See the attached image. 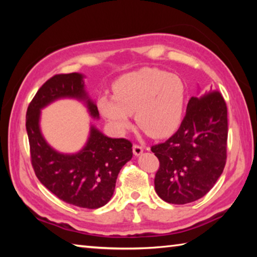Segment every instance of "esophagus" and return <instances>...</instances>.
<instances>
[{
    "label": "esophagus",
    "instance_id": "esophagus-1",
    "mask_svg": "<svg viewBox=\"0 0 257 257\" xmlns=\"http://www.w3.org/2000/svg\"><path fill=\"white\" fill-rule=\"evenodd\" d=\"M133 152H134L135 155L139 156V155H141V154L143 153V147H142L141 145H136V144H135L134 147H133Z\"/></svg>",
    "mask_w": 257,
    "mask_h": 257
}]
</instances>
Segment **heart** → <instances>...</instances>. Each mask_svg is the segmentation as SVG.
Instances as JSON below:
<instances>
[{
  "label": "heart",
  "mask_w": 257,
  "mask_h": 257,
  "mask_svg": "<svg viewBox=\"0 0 257 257\" xmlns=\"http://www.w3.org/2000/svg\"><path fill=\"white\" fill-rule=\"evenodd\" d=\"M186 85L179 76L155 68L121 76L113 84V96L98 99V110L118 132L137 125L149 136L162 138L179 128L184 118Z\"/></svg>",
  "instance_id": "b5f03b06"
}]
</instances>
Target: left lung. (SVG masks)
I'll return each instance as SVG.
<instances>
[{
  "instance_id": "obj_1",
  "label": "left lung",
  "mask_w": 257,
  "mask_h": 257,
  "mask_svg": "<svg viewBox=\"0 0 257 257\" xmlns=\"http://www.w3.org/2000/svg\"><path fill=\"white\" fill-rule=\"evenodd\" d=\"M227 105L219 92L198 90L187 105L178 132L151 147L160 161L155 191L170 204H187L206 195L227 160Z\"/></svg>"
}]
</instances>
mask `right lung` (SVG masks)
<instances>
[{
	"instance_id": "1",
	"label": "right lung",
	"mask_w": 257,
	"mask_h": 257,
	"mask_svg": "<svg viewBox=\"0 0 257 257\" xmlns=\"http://www.w3.org/2000/svg\"><path fill=\"white\" fill-rule=\"evenodd\" d=\"M84 75H55L37 90L26 114L30 158L35 175L51 193L63 202L84 208H98L114 193L121 168L133 158V144L124 138H110L90 125L86 145L75 154L51 147L43 137L41 110L60 98L84 101L92 118L99 113L85 90Z\"/></svg>"
}]
</instances>
